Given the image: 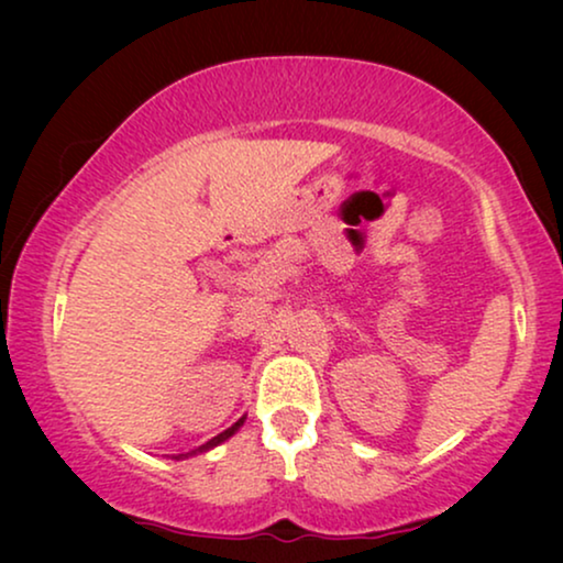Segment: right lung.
I'll use <instances>...</instances> for the list:
<instances>
[{
    "mask_svg": "<svg viewBox=\"0 0 563 563\" xmlns=\"http://www.w3.org/2000/svg\"><path fill=\"white\" fill-rule=\"evenodd\" d=\"M241 426H243V418H241V420H238V422H235V426H230L228 430H222V433H220V435H214V438H212V441H207L205 445H199V449H197V451H199V453H202V451H207V449H212V445H218V443H222V441H228V438H230V435H233V433H235V430H238V428H241ZM197 451H195V453H197ZM179 459H181V456H179Z\"/></svg>",
    "mask_w": 563,
    "mask_h": 563,
    "instance_id": "1",
    "label": "right lung"
}]
</instances>
